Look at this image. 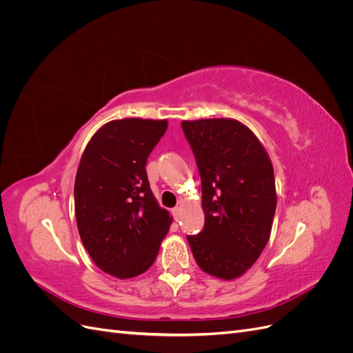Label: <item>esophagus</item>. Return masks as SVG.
<instances>
[{
    "label": "esophagus",
    "instance_id": "obj_1",
    "mask_svg": "<svg viewBox=\"0 0 353 353\" xmlns=\"http://www.w3.org/2000/svg\"><path fill=\"white\" fill-rule=\"evenodd\" d=\"M172 215H174L175 221H178V219H179V216H181V206L174 208V210H172Z\"/></svg>",
    "mask_w": 353,
    "mask_h": 353
}]
</instances>
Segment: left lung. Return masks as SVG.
<instances>
[{"mask_svg":"<svg viewBox=\"0 0 353 353\" xmlns=\"http://www.w3.org/2000/svg\"><path fill=\"white\" fill-rule=\"evenodd\" d=\"M201 178L205 228L188 236L201 271L231 281L258 261L276 208L272 162L248 126L236 119L183 121Z\"/></svg>","mask_w":353,"mask_h":353,"instance_id":"left-lung-1","label":"left lung"}]
</instances>
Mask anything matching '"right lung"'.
Wrapping results in <instances>:
<instances>
[{"label": "right lung", "mask_w": 353, "mask_h": 353, "mask_svg": "<svg viewBox=\"0 0 353 353\" xmlns=\"http://www.w3.org/2000/svg\"><path fill=\"white\" fill-rule=\"evenodd\" d=\"M166 130V119L110 121L81 157L74 178L79 236L94 263L119 280L150 268L172 223L145 172L147 157Z\"/></svg>", "instance_id": "right-lung-1"}]
</instances>
